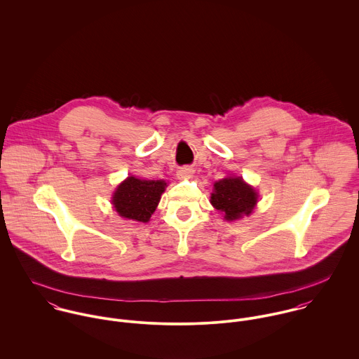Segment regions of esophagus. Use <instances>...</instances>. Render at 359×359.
Returning a JSON list of instances; mask_svg holds the SVG:
<instances>
[{
    "instance_id": "1",
    "label": "esophagus",
    "mask_w": 359,
    "mask_h": 359,
    "mask_svg": "<svg viewBox=\"0 0 359 359\" xmlns=\"http://www.w3.org/2000/svg\"><path fill=\"white\" fill-rule=\"evenodd\" d=\"M192 168L191 167H181L180 170H178V172H177V175H178V178H189L191 175H192Z\"/></svg>"
}]
</instances>
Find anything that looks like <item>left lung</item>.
Returning <instances> with one entry per match:
<instances>
[{
  "label": "left lung",
  "instance_id": "8db88e82",
  "mask_svg": "<svg viewBox=\"0 0 359 359\" xmlns=\"http://www.w3.org/2000/svg\"><path fill=\"white\" fill-rule=\"evenodd\" d=\"M257 192L241 177L224 178L214 184L211 205L224 212V218L233 221L249 215L257 205Z\"/></svg>",
  "mask_w": 359,
  "mask_h": 359
}]
</instances>
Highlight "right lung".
I'll return each instance as SVG.
<instances>
[{
	"label": "right lung",
	"mask_w": 359,
	"mask_h": 359,
	"mask_svg": "<svg viewBox=\"0 0 359 359\" xmlns=\"http://www.w3.org/2000/svg\"><path fill=\"white\" fill-rule=\"evenodd\" d=\"M165 187L167 184L164 181H147L128 177L118 185L111 202L121 217L148 222Z\"/></svg>",
	"instance_id": "1"
}]
</instances>
